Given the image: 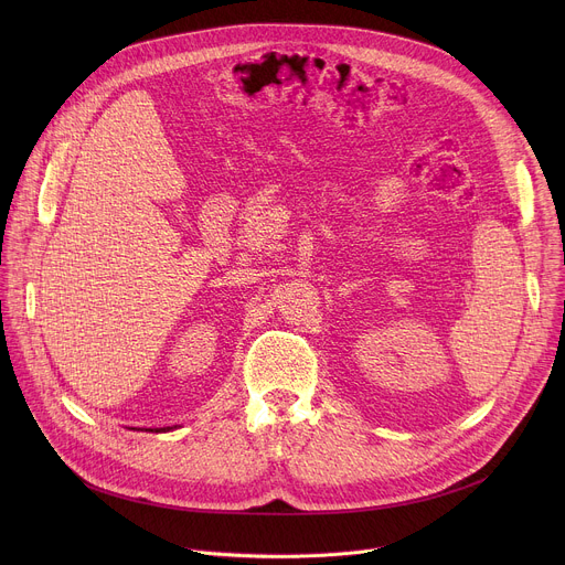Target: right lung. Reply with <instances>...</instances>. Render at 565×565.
Instances as JSON below:
<instances>
[{"mask_svg": "<svg viewBox=\"0 0 565 565\" xmlns=\"http://www.w3.org/2000/svg\"><path fill=\"white\" fill-rule=\"evenodd\" d=\"M170 429H174V427H158V429H149V431H153V434H160V431H170Z\"/></svg>", "mask_w": 565, "mask_h": 565, "instance_id": "right-lung-1", "label": "right lung"}]
</instances>
